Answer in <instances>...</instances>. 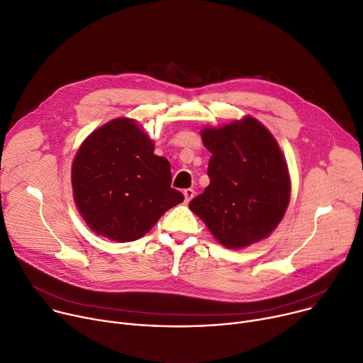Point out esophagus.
<instances>
[{"label":"esophagus","instance_id":"34e87169","mask_svg":"<svg viewBox=\"0 0 363 363\" xmlns=\"http://www.w3.org/2000/svg\"><path fill=\"white\" fill-rule=\"evenodd\" d=\"M194 195H195V191H194V189H191V188L184 189V196H185V203H186V204L194 199Z\"/></svg>","mask_w":363,"mask_h":363}]
</instances>
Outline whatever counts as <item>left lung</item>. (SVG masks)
<instances>
[{
    "instance_id": "1",
    "label": "left lung",
    "mask_w": 363,
    "mask_h": 363,
    "mask_svg": "<svg viewBox=\"0 0 363 363\" xmlns=\"http://www.w3.org/2000/svg\"><path fill=\"white\" fill-rule=\"evenodd\" d=\"M211 157L210 185L189 203L192 213L227 249L267 239L282 220L291 195L284 155L256 118L201 130Z\"/></svg>"
}]
</instances>
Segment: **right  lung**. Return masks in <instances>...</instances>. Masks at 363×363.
<instances>
[{
  "label": "right lung",
  "mask_w": 363,
  "mask_h": 363,
  "mask_svg": "<svg viewBox=\"0 0 363 363\" xmlns=\"http://www.w3.org/2000/svg\"><path fill=\"white\" fill-rule=\"evenodd\" d=\"M131 118H116L84 140L72 163L75 204L94 233L116 242L145 236L184 201L171 164Z\"/></svg>",
  "instance_id": "add662e5"
}]
</instances>
